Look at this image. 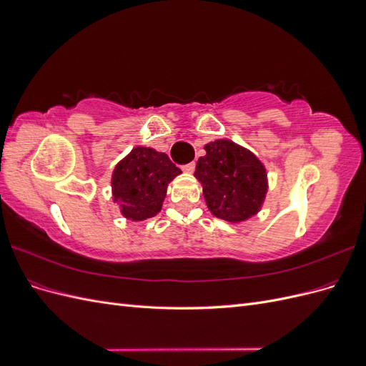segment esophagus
Segmentation results:
<instances>
[{
	"label": "esophagus",
	"instance_id": "esophagus-1",
	"mask_svg": "<svg viewBox=\"0 0 366 366\" xmlns=\"http://www.w3.org/2000/svg\"><path fill=\"white\" fill-rule=\"evenodd\" d=\"M184 172H187V174H192L194 172V169H195V163L192 162V163H187V164H184L183 168H182Z\"/></svg>",
	"mask_w": 366,
	"mask_h": 366
}]
</instances>
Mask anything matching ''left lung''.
Returning <instances> with one entry per match:
<instances>
[{"label": "left lung", "instance_id": "8db88e82", "mask_svg": "<svg viewBox=\"0 0 366 366\" xmlns=\"http://www.w3.org/2000/svg\"><path fill=\"white\" fill-rule=\"evenodd\" d=\"M195 177L212 215L241 223L257 215L267 194V172L254 154L235 142L219 139L204 145Z\"/></svg>", "mask_w": 366, "mask_h": 366}]
</instances>
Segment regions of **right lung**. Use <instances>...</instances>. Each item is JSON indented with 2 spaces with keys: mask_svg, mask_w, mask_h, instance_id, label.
<instances>
[{
  "mask_svg": "<svg viewBox=\"0 0 366 366\" xmlns=\"http://www.w3.org/2000/svg\"><path fill=\"white\" fill-rule=\"evenodd\" d=\"M180 174L164 152L136 147L113 171V200L128 219L152 218L162 210L168 184Z\"/></svg>",
  "mask_w": 366,
  "mask_h": 366,
  "instance_id": "right-lung-1",
  "label": "right lung"
}]
</instances>
